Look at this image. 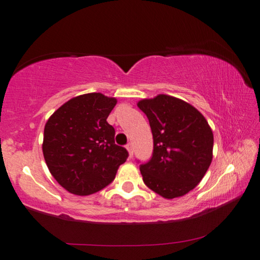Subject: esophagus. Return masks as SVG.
Instances as JSON below:
<instances>
[{"instance_id":"1","label":"esophagus","mask_w":260,"mask_h":260,"mask_svg":"<svg viewBox=\"0 0 260 260\" xmlns=\"http://www.w3.org/2000/svg\"><path fill=\"white\" fill-rule=\"evenodd\" d=\"M126 150H127V152H129L130 158H133V155H134V146H133V144H127Z\"/></svg>"}]
</instances>
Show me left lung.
<instances>
[{"label":"left lung","mask_w":260,"mask_h":260,"mask_svg":"<svg viewBox=\"0 0 260 260\" xmlns=\"http://www.w3.org/2000/svg\"><path fill=\"white\" fill-rule=\"evenodd\" d=\"M153 135L152 159L140 166L143 181L166 199L182 197L205 176L213 159V133L192 105L158 94L138 101Z\"/></svg>","instance_id":"1"}]
</instances>
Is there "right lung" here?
Here are the masks:
<instances>
[{
  "label": "right lung",
  "mask_w": 260,
  "mask_h": 260,
  "mask_svg": "<svg viewBox=\"0 0 260 260\" xmlns=\"http://www.w3.org/2000/svg\"><path fill=\"white\" fill-rule=\"evenodd\" d=\"M116 104V98L86 93L67 101L47 121L46 165L70 193L88 196L106 188L126 161L127 152L115 144V130L107 122Z\"/></svg>",
  "instance_id": "obj_1"
}]
</instances>
